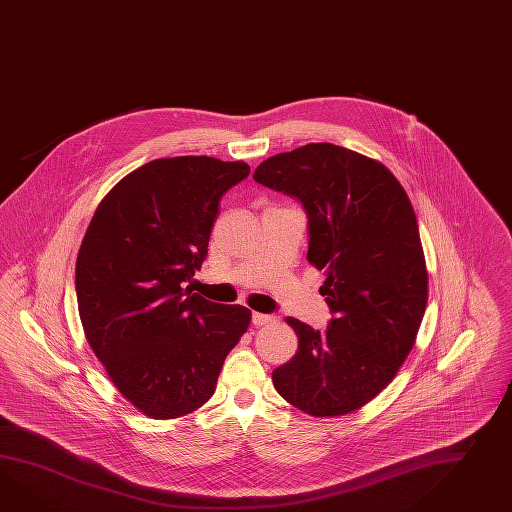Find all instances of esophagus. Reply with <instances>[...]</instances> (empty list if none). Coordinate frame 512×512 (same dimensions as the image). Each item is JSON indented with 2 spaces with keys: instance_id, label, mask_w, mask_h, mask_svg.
Listing matches in <instances>:
<instances>
[{
  "instance_id": "obj_1",
  "label": "esophagus",
  "mask_w": 512,
  "mask_h": 512,
  "mask_svg": "<svg viewBox=\"0 0 512 512\" xmlns=\"http://www.w3.org/2000/svg\"><path fill=\"white\" fill-rule=\"evenodd\" d=\"M272 320H274V316H270V314H262V312H253V316H251V322L257 325V327L270 324Z\"/></svg>"
}]
</instances>
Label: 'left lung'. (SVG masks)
<instances>
[{
    "instance_id": "1",
    "label": "left lung",
    "mask_w": 512,
    "mask_h": 512,
    "mask_svg": "<svg viewBox=\"0 0 512 512\" xmlns=\"http://www.w3.org/2000/svg\"><path fill=\"white\" fill-rule=\"evenodd\" d=\"M253 179L301 201L307 261L324 270L320 294L335 314L325 331L288 316L300 346L275 368V390L316 418L357 411L398 374L424 318L429 281L411 200L385 164L329 142L274 155Z\"/></svg>"
}]
</instances>
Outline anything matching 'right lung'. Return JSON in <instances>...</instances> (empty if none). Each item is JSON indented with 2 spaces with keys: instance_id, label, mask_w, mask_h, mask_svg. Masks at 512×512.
Returning <instances> with one entry per match:
<instances>
[{
  "instance_id": "add662e5",
  "label": "right lung",
  "mask_w": 512,
  "mask_h": 512,
  "mask_svg": "<svg viewBox=\"0 0 512 512\" xmlns=\"http://www.w3.org/2000/svg\"><path fill=\"white\" fill-rule=\"evenodd\" d=\"M250 174L244 161L155 159L100 201L75 262L85 337L138 412L174 420L214 394L251 311L218 305L187 283L207 255L220 198Z\"/></svg>"
}]
</instances>
